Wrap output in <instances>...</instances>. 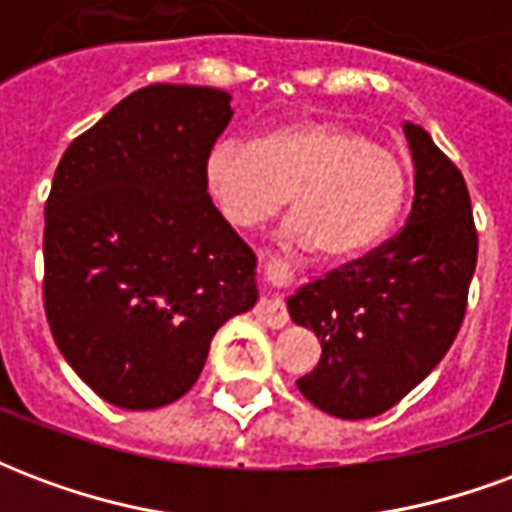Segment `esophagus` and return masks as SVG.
I'll return each instance as SVG.
<instances>
[{
    "mask_svg": "<svg viewBox=\"0 0 512 512\" xmlns=\"http://www.w3.org/2000/svg\"><path fill=\"white\" fill-rule=\"evenodd\" d=\"M257 321H263L271 329H282L285 323H288V310H285V304L279 299H263L255 307Z\"/></svg>",
    "mask_w": 512,
    "mask_h": 512,
    "instance_id": "obj_1",
    "label": "esophagus"
}]
</instances>
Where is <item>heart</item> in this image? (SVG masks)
<instances>
[{"instance_id":"b5f03b06","label":"heart","mask_w":512,"mask_h":512,"mask_svg":"<svg viewBox=\"0 0 512 512\" xmlns=\"http://www.w3.org/2000/svg\"><path fill=\"white\" fill-rule=\"evenodd\" d=\"M205 180L224 219L257 227L290 194L293 244L348 260L386 238L403 213L408 175L400 158L365 131L334 120H299L257 139H222L205 158Z\"/></svg>"}]
</instances>
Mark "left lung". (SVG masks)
Instances as JSON below:
<instances>
[{
	"label": "left lung",
	"instance_id": "8db88e82",
	"mask_svg": "<svg viewBox=\"0 0 512 512\" xmlns=\"http://www.w3.org/2000/svg\"><path fill=\"white\" fill-rule=\"evenodd\" d=\"M403 131L417 169L406 227L288 299L290 318L321 340V362L296 386L340 419L384 414L439 365L461 329L477 266L461 169L425 128Z\"/></svg>",
	"mask_w": 512,
	"mask_h": 512
}]
</instances>
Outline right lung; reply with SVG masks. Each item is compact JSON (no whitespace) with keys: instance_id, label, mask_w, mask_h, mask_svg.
Wrapping results in <instances>:
<instances>
[{"instance_id":"right-lung-1","label":"right lung","mask_w":512,"mask_h":512,"mask_svg":"<svg viewBox=\"0 0 512 512\" xmlns=\"http://www.w3.org/2000/svg\"><path fill=\"white\" fill-rule=\"evenodd\" d=\"M230 93L150 84L76 136L46 200L43 304L76 376L112 406L189 392L213 334L257 301V257L216 211L205 158Z\"/></svg>"}]
</instances>
